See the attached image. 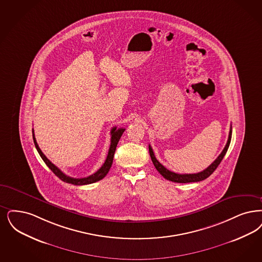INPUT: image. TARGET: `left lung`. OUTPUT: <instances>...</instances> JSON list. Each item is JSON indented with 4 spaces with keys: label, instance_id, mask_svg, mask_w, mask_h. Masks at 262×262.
<instances>
[{
    "label": "left lung",
    "instance_id": "obj_1",
    "mask_svg": "<svg viewBox=\"0 0 262 262\" xmlns=\"http://www.w3.org/2000/svg\"><path fill=\"white\" fill-rule=\"evenodd\" d=\"M231 136H232V126H230V132H229V136H228V140H227V143L224 147V149L222 150V152L220 153V156L215 159V161L209 166L206 169H204L203 171L198 172V173H185V174H179V173H176L173 171H170L168 170V168H165L159 161H158L155 155H154V152H153V149L152 147L149 145V154H150V157L151 160L155 166V168L157 169L158 171L169 181H172V182H178V183H188V182H198V181H202L206 178H209V176L216 169V168L219 167L222 159L225 156L229 145H230Z\"/></svg>",
    "mask_w": 262,
    "mask_h": 262
}]
</instances>
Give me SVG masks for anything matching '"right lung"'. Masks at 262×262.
<instances>
[{
	"label": "right lung",
	"mask_w": 262,
	"mask_h": 262,
	"mask_svg": "<svg viewBox=\"0 0 262 262\" xmlns=\"http://www.w3.org/2000/svg\"><path fill=\"white\" fill-rule=\"evenodd\" d=\"M125 129L126 128H117V126H114L111 129V144H110V147H109L108 155L106 157L104 164L102 165V167L99 168L96 172H94V174H92V176H90L88 178H70V177L66 176L65 173H63L62 171L57 168L56 166H54L53 163L45 156V154L42 153V150L40 149V147L38 145V143L36 141V138H35V136H34V129L32 130V133H33L34 144H35V147H36L38 153L40 154V156L42 158V161L46 163V165L52 169V171L57 178H60L64 182L71 183V184H74V185H85V184H91V183H94L96 181H99L100 179L105 178V176L108 173L109 169H110L111 166H112V163H113V158H114V154H115L116 147H117V144H118L121 136L124 134Z\"/></svg>",
	"instance_id": "obj_1"
}]
</instances>
